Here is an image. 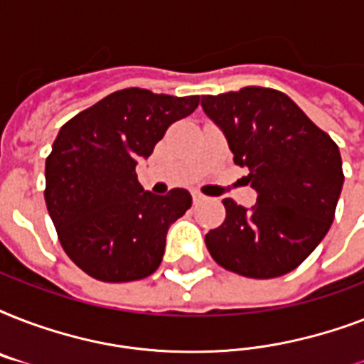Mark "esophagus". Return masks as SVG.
<instances>
[{
  "label": "esophagus",
  "mask_w": 364,
  "mask_h": 364,
  "mask_svg": "<svg viewBox=\"0 0 364 364\" xmlns=\"http://www.w3.org/2000/svg\"><path fill=\"white\" fill-rule=\"evenodd\" d=\"M193 200H194V204H202L205 200V196L200 191H193Z\"/></svg>",
  "instance_id": "esophagus-1"
}]
</instances>
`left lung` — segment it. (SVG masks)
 <instances>
[{"mask_svg":"<svg viewBox=\"0 0 364 364\" xmlns=\"http://www.w3.org/2000/svg\"><path fill=\"white\" fill-rule=\"evenodd\" d=\"M202 107L257 191L251 210L223 200L227 217L205 234L208 251L225 270L255 279L294 270L334 219L344 185L338 145L274 88L202 96Z\"/></svg>","mask_w":364,"mask_h":364,"instance_id":"1","label":"left lung"}]
</instances>
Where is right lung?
Instances as JSON below:
<instances>
[{"label": "right lung", "instance_id": "add662e5", "mask_svg": "<svg viewBox=\"0 0 364 364\" xmlns=\"http://www.w3.org/2000/svg\"><path fill=\"white\" fill-rule=\"evenodd\" d=\"M198 104L124 88L60 128L45 162V202L68 257L94 279L136 282L162 262L168 228L193 198L185 188L143 191L136 166Z\"/></svg>", "mask_w": 364, "mask_h": 364}]
</instances>
